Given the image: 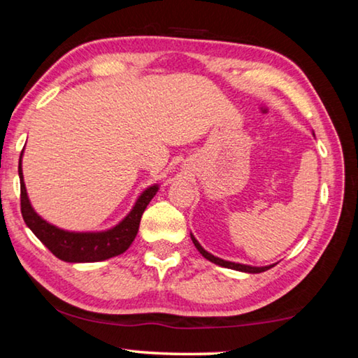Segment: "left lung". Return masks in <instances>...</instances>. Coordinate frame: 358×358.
I'll list each match as a JSON object with an SVG mask.
<instances>
[{
	"instance_id": "obj_1",
	"label": "left lung",
	"mask_w": 358,
	"mask_h": 358,
	"mask_svg": "<svg viewBox=\"0 0 358 358\" xmlns=\"http://www.w3.org/2000/svg\"><path fill=\"white\" fill-rule=\"evenodd\" d=\"M191 239H192V243H194L196 248L199 250V253L202 255L203 258H207L208 261H212V263L218 264V266H223V268H229V269H236V271H242V272H250V274H258V272H264V271H268L271 268H274V264L263 266V268H257V266H247V264H241V263H232V261H224L221 258L213 257V255L208 253L207 250H203L201 243L196 241V237L192 234H191Z\"/></svg>"
}]
</instances>
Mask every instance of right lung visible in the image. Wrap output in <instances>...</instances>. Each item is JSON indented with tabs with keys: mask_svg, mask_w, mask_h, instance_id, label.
I'll list each match as a JSON object with an SVG mask.
<instances>
[{
	"mask_svg": "<svg viewBox=\"0 0 358 358\" xmlns=\"http://www.w3.org/2000/svg\"><path fill=\"white\" fill-rule=\"evenodd\" d=\"M19 177L20 210L25 224L52 255L66 263H94V261H103L126 252L137 236L141 215L159 189V185H155L141 192L130 213L115 228L100 232H73L48 223L33 210L27 196L24 173H22V156L19 161Z\"/></svg>",
	"mask_w": 358,
	"mask_h": 358,
	"instance_id": "1",
	"label": "right lung"
}]
</instances>
